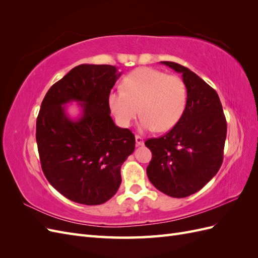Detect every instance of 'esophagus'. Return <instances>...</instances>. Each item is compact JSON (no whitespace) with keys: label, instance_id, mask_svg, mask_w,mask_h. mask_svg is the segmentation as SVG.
I'll use <instances>...</instances> for the list:
<instances>
[{"label":"esophagus","instance_id":"esophagus-1","mask_svg":"<svg viewBox=\"0 0 258 258\" xmlns=\"http://www.w3.org/2000/svg\"><path fill=\"white\" fill-rule=\"evenodd\" d=\"M136 143H137L138 146H139V145H143V143H144L143 138L140 137V136H136Z\"/></svg>","mask_w":258,"mask_h":258}]
</instances>
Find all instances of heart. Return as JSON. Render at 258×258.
<instances>
[{"mask_svg": "<svg viewBox=\"0 0 258 258\" xmlns=\"http://www.w3.org/2000/svg\"><path fill=\"white\" fill-rule=\"evenodd\" d=\"M107 102L121 127H129L141 113L140 129L168 131L185 111L187 90L181 77L152 68H140L124 77L121 90L110 92Z\"/></svg>", "mask_w": 258, "mask_h": 258, "instance_id": "b5f03b06", "label": "heart"}]
</instances>
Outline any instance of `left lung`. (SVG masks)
Here are the masks:
<instances>
[{"label": "left lung", "mask_w": 258, "mask_h": 258, "mask_svg": "<svg viewBox=\"0 0 258 258\" xmlns=\"http://www.w3.org/2000/svg\"><path fill=\"white\" fill-rule=\"evenodd\" d=\"M161 63L182 74L187 102L181 119L168 134L145 142L153 155L146 173L161 192L184 198L199 191L220 170L227 122L211 86L175 62Z\"/></svg>", "instance_id": "obj_1"}]
</instances>
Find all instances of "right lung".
Instances as JSON below:
<instances>
[{
  "label": "right lung",
  "mask_w": 258,
  "mask_h": 258,
  "mask_svg": "<svg viewBox=\"0 0 258 258\" xmlns=\"http://www.w3.org/2000/svg\"><path fill=\"white\" fill-rule=\"evenodd\" d=\"M121 73L110 64L73 68L46 93L36 119L42 170L61 195L77 204L110 200L121 183L120 167L135 151V135L114 123L107 97ZM77 102L80 119L64 105Z\"/></svg>",
  "instance_id": "right-lung-1"
}]
</instances>
